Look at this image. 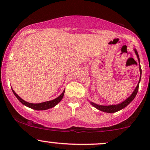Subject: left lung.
<instances>
[{
  "label": "left lung",
  "mask_w": 150,
  "mask_h": 150,
  "mask_svg": "<svg viewBox=\"0 0 150 150\" xmlns=\"http://www.w3.org/2000/svg\"><path fill=\"white\" fill-rule=\"evenodd\" d=\"M134 52H135V53H136L137 58H138V60L139 61V63H140L139 57L138 52H137L136 49H134ZM140 71H141V67H140ZM140 80H141V79H140ZM140 80H139V82H140ZM139 85V83H138V85H137L136 89H135L134 91H133L132 95H131L128 98H127L125 101L122 102V103H120L119 104H116V105H110V106H101V105H98V104H94V103H93V102H91V104L94 106V107H96V108H98V110H102V111H103V112H110V113H112V112H115L117 111H118V110H120L121 109H122V108L126 107L127 105H128V104H130L133 100H134V98H135V96H136V95H137V92H138Z\"/></svg>",
  "instance_id": "1"
}]
</instances>
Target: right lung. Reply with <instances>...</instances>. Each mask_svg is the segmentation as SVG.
I'll return each mask as SVG.
<instances>
[{"label":"right lung","instance_id":"add662e5","mask_svg":"<svg viewBox=\"0 0 150 150\" xmlns=\"http://www.w3.org/2000/svg\"><path fill=\"white\" fill-rule=\"evenodd\" d=\"M12 91H13V93H14V95L16 96V97L18 98V100H19V101L21 102L22 104H24V105L28 106V107H29L30 108H33V109L38 110H46V109H48V108L54 107V106H56L57 104H58L61 100H62V98H63V96H64V93H65V91H63V93H61L58 98H57L56 99H54V100H50V101L44 102H42V103H40V104H32V103H29V102L24 101V100H22L21 98H20L19 96H18L17 94L15 93V91H14L13 89H12Z\"/></svg>","mask_w":150,"mask_h":150}]
</instances>
